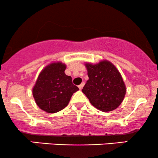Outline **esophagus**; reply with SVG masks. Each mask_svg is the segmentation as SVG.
<instances>
[{
  "label": "esophagus",
  "mask_w": 158,
  "mask_h": 158,
  "mask_svg": "<svg viewBox=\"0 0 158 158\" xmlns=\"http://www.w3.org/2000/svg\"><path fill=\"white\" fill-rule=\"evenodd\" d=\"M84 85H85V83L82 82V83H81V84L79 85V86H78V87H79V90H82V88H83V86H84Z\"/></svg>",
  "instance_id": "esophagus-1"
}]
</instances>
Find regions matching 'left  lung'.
I'll return each mask as SVG.
<instances>
[{
	"mask_svg": "<svg viewBox=\"0 0 158 158\" xmlns=\"http://www.w3.org/2000/svg\"><path fill=\"white\" fill-rule=\"evenodd\" d=\"M88 80L82 91L95 108L110 112L120 106L126 94V86L120 72L107 60L98 64L85 63Z\"/></svg>",
	"mask_w": 158,
	"mask_h": 158,
	"instance_id": "left-lung-1",
	"label": "left lung"
}]
</instances>
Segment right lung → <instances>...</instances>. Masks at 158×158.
I'll return each instance as SVG.
<instances>
[{
    "label": "right lung",
    "instance_id": "1",
    "mask_svg": "<svg viewBox=\"0 0 158 158\" xmlns=\"http://www.w3.org/2000/svg\"><path fill=\"white\" fill-rule=\"evenodd\" d=\"M66 64L60 61L53 62L40 73L33 87V97L41 110L55 113L64 109L73 93L79 90L72 83V78L64 71Z\"/></svg>",
    "mask_w": 158,
    "mask_h": 158
}]
</instances>
